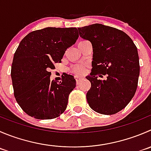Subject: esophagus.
<instances>
[{
	"mask_svg": "<svg viewBox=\"0 0 151 151\" xmlns=\"http://www.w3.org/2000/svg\"><path fill=\"white\" fill-rule=\"evenodd\" d=\"M82 78H83V77H75V79H76V83H77V85L79 84V83H80V80H82Z\"/></svg>",
	"mask_w": 151,
	"mask_h": 151,
	"instance_id": "1",
	"label": "esophagus"
}]
</instances>
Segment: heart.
<instances>
[{
    "instance_id": "1",
    "label": "heart",
    "mask_w": 151,
    "mask_h": 151,
    "mask_svg": "<svg viewBox=\"0 0 151 151\" xmlns=\"http://www.w3.org/2000/svg\"><path fill=\"white\" fill-rule=\"evenodd\" d=\"M85 68H86V65L83 63H77L75 65H72L69 68V71L71 74H74L75 75H81L84 73Z\"/></svg>"
}]
</instances>
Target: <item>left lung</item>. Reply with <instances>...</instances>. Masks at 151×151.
I'll return each instance as SVG.
<instances>
[{
    "mask_svg": "<svg viewBox=\"0 0 151 151\" xmlns=\"http://www.w3.org/2000/svg\"><path fill=\"white\" fill-rule=\"evenodd\" d=\"M78 30L93 47L91 73L86 77L91 83L86 93L88 103L101 114H115L131 102L138 86L137 46L126 33L116 28L95 23ZM103 75L105 80L98 78Z\"/></svg>",
    "mask_w": 151,
    "mask_h": 151,
    "instance_id": "left-lung-1",
    "label": "left lung"
}]
</instances>
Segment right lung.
Wrapping results in <instances>:
<instances>
[{
	"mask_svg": "<svg viewBox=\"0 0 151 151\" xmlns=\"http://www.w3.org/2000/svg\"><path fill=\"white\" fill-rule=\"evenodd\" d=\"M77 28L47 27L28 34L14 55L11 77L16 101L29 116L38 119L58 117L66 109L74 77L50 81V70L60 63L78 38Z\"/></svg>",
	"mask_w": 151,
	"mask_h": 151,
	"instance_id": "obj_1",
	"label": "right lung"
}]
</instances>
